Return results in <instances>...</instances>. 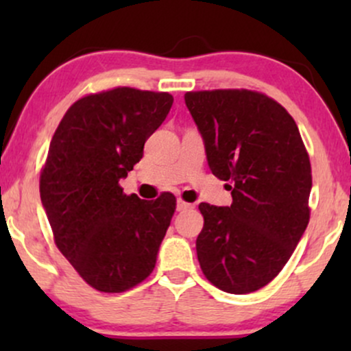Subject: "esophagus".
<instances>
[{"mask_svg":"<svg viewBox=\"0 0 351 351\" xmlns=\"http://www.w3.org/2000/svg\"><path fill=\"white\" fill-rule=\"evenodd\" d=\"M191 208H193V204L186 203V201H183V199L176 201V209H178V211H188V209H191Z\"/></svg>","mask_w":351,"mask_h":351,"instance_id":"34e87169","label":"esophagus"}]
</instances>
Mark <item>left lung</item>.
<instances>
[{"label": "left lung", "mask_w": 351, "mask_h": 351, "mask_svg": "<svg viewBox=\"0 0 351 351\" xmlns=\"http://www.w3.org/2000/svg\"><path fill=\"white\" fill-rule=\"evenodd\" d=\"M204 142L209 170L231 206L201 203L196 239L206 279L221 291L267 285L291 259L308 224L312 168L297 123L280 104L251 90L184 94Z\"/></svg>", "instance_id": "1"}]
</instances>
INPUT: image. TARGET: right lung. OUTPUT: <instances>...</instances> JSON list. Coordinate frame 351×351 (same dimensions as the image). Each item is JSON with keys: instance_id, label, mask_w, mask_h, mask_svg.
I'll return each instance as SVG.
<instances>
[{"instance_id": "1", "label": "right lung", "mask_w": 351, "mask_h": 351, "mask_svg": "<svg viewBox=\"0 0 351 351\" xmlns=\"http://www.w3.org/2000/svg\"><path fill=\"white\" fill-rule=\"evenodd\" d=\"M173 106L167 92L117 87L71 106L52 136L39 191L54 241L100 292L128 291L150 276L176 208L123 195L119 181Z\"/></svg>"}]
</instances>
